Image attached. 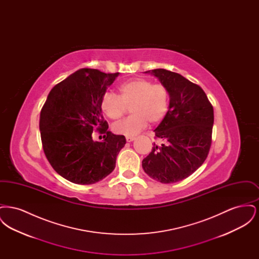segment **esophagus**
Segmentation results:
<instances>
[{
    "label": "esophagus",
    "mask_w": 259,
    "mask_h": 259,
    "mask_svg": "<svg viewBox=\"0 0 259 259\" xmlns=\"http://www.w3.org/2000/svg\"><path fill=\"white\" fill-rule=\"evenodd\" d=\"M135 140V137H132V136H126V141L127 142H133Z\"/></svg>",
    "instance_id": "esophagus-1"
}]
</instances>
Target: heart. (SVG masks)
<instances>
[{"mask_svg": "<svg viewBox=\"0 0 259 259\" xmlns=\"http://www.w3.org/2000/svg\"><path fill=\"white\" fill-rule=\"evenodd\" d=\"M118 95L106 93L101 100V110L111 120H118L127 107L131 106V115L114 124L112 130L116 134L137 135L148 123L156 125L165 118L169 111V92L161 83L148 78H134L117 87Z\"/></svg>", "mask_w": 259, "mask_h": 259, "instance_id": "obj_1", "label": "heart"}]
</instances>
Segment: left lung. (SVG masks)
<instances>
[{"label": "left lung", "mask_w": 259, "mask_h": 259, "mask_svg": "<svg viewBox=\"0 0 259 259\" xmlns=\"http://www.w3.org/2000/svg\"><path fill=\"white\" fill-rule=\"evenodd\" d=\"M156 76L169 92V111L154 130L151 152L144 171L162 184L183 181L206 160L211 145L213 109L201 87L165 69L145 72Z\"/></svg>", "instance_id": "1"}]
</instances>
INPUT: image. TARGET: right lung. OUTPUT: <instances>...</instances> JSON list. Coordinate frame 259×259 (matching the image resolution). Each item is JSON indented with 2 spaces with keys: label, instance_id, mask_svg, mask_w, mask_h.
<instances>
[{
  "label": "right lung",
  "instance_id": "add662e5",
  "mask_svg": "<svg viewBox=\"0 0 259 259\" xmlns=\"http://www.w3.org/2000/svg\"><path fill=\"white\" fill-rule=\"evenodd\" d=\"M118 74L80 69L51 89L40 111L45 154L52 168L71 183L92 185L115 168L126 140L108 131L101 100ZM94 131L105 134L103 141L92 139Z\"/></svg>",
  "mask_w": 259,
  "mask_h": 259
}]
</instances>
